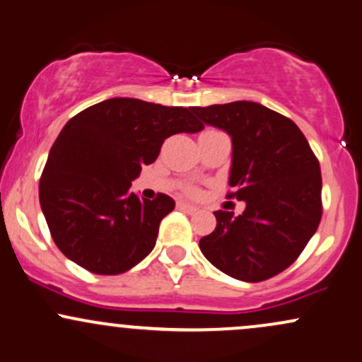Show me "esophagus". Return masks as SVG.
<instances>
[{
	"label": "esophagus",
	"mask_w": 362,
	"mask_h": 362,
	"mask_svg": "<svg viewBox=\"0 0 362 362\" xmlns=\"http://www.w3.org/2000/svg\"><path fill=\"white\" fill-rule=\"evenodd\" d=\"M177 209L180 210H185V212H188V214H194L197 212V206L194 205H192V203H186V202H180L177 203Z\"/></svg>",
	"instance_id": "esophagus-1"
}]
</instances>
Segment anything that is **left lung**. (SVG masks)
Returning a JSON list of instances; mask_svg holds the SVG:
<instances>
[{"label": "left lung", "mask_w": 362, "mask_h": 362, "mask_svg": "<svg viewBox=\"0 0 362 362\" xmlns=\"http://www.w3.org/2000/svg\"><path fill=\"white\" fill-rule=\"evenodd\" d=\"M203 124L233 140L227 197L246 209L214 212L217 227L200 239L203 257L229 277L259 282L301 255L322 218V173L310 144L289 117L235 100L192 107Z\"/></svg>", "instance_id": "1"}]
</instances>
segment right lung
<instances>
[{
    "mask_svg": "<svg viewBox=\"0 0 362 362\" xmlns=\"http://www.w3.org/2000/svg\"><path fill=\"white\" fill-rule=\"evenodd\" d=\"M202 129L192 109L129 97L103 100L71 117L39 185L40 209L61 253L99 275L140 263L176 203L162 193L140 200L129 192L132 181L159 157L165 138Z\"/></svg>",
    "mask_w": 362,
    "mask_h": 362,
    "instance_id": "add662e5",
    "label": "right lung"
}]
</instances>
